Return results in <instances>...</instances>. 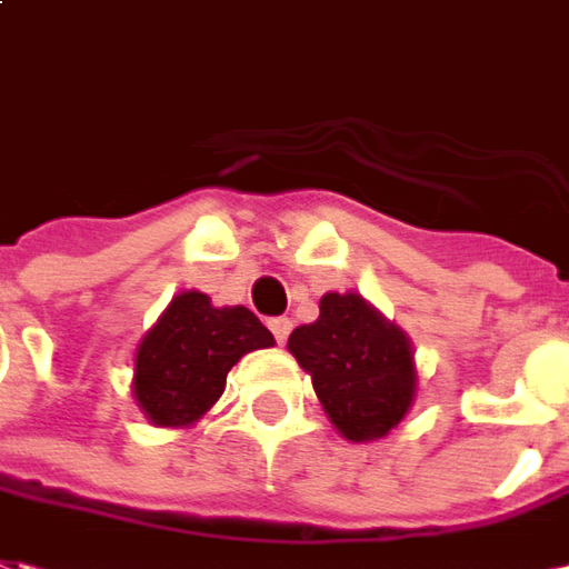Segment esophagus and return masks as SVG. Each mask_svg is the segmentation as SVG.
<instances>
[{
  "instance_id": "34e87169",
  "label": "esophagus",
  "mask_w": 569,
  "mask_h": 569,
  "mask_svg": "<svg viewBox=\"0 0 569 569\" xmlns=\"http://www.w3.org/2000/svg\"><path fill=\"white\" fill-rule=\"evenodd\" d=\"M291 318H272V321H269V330H272V333H276V340L278 342H284L288 340V333H291Z\"/></svg>"
}]
</instances>
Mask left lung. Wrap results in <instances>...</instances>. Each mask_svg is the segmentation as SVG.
<instances>
[{
  "label": "left lung",
  "mask_w": 569,
  "mask_h": 569,
  "mask_svg": "<svg viewBox=\"0 0 569 569\" xmlns=\"http://www.w3.org/2000/svg\"><path fill=\"white\" fill-rule=\"evenodd\" d=\"M318 309L312 325L291 333V356L312 377L318 401L342 438H386L417 395L413 346L361 293H325Z\"/></svg>",
  "instance_id": "obj_1"
}]
</instances>
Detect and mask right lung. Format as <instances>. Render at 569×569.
<instances>
[{"mask_svg": "<svg viewBox=\"0 0 569 569\" xmlns=\"http://www.w3.org/2000/svg\"><path fill=\"white\" fill-rule=\"evenodd\" d=\"M269 346L276 340L251 309L213 306L199 291L177 293L137 346V407L152 426L187 429L217 405L232 365Z\"/></svg>", "mask_w": 569, "mask_h": 569, "instance_id": "1", "label": "right lung"}]
</instances>
